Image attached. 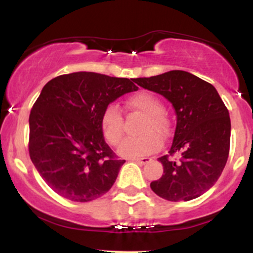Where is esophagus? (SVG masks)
<instances>
[{
    "label": "esophagus",
    "instance_id": "1",
    "mask_svg": "<svg viewBox=\"0 0 253 253\" xmlns=\"http://www.w3.org/2000/svg\"><path fill=\"white\" fill-rule=\"evenodd\" d=\"M133 162H135V163H138V164H146V163H149V162L151 161V158H149V157H143V158H133L132 159Z\"/></svg>",
    "mask_w": 253,
    "mask_h": 253
}]
</instances>
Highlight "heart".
<instances>
[{"instance_id":"obj_1","label":"heart","mask_w":253,"mask_h":253,"mask_svg":"<svg viewBox=\"0 0 253 253\" xmlns=\"http://www.w3.org/2000/svg\"><path fill=\"white\" fill-rule=\"evenodd\" d=\"M127 108L144 115L139 133L143 135L126 138L119 146V153L127 158H136L161 149L162 139L169 132V121L163 113V104L159 98L147 91H139L127 98ZM101 127L106 140L117 145L124 134L123 113L115 104H109L101 117Z\"/></svg>"}]
</instances>
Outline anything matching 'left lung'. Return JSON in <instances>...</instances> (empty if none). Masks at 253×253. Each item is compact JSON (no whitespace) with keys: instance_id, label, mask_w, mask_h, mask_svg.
Listing matches in <instances>:
<instances>
[{"instance_id":"obj_1","label":"left lung","mask_w":253,"mask_h":253,"mask_svg":"<svg viewBox=\"0 0 253 253\" xmlns=\"http://www.w3.org/2000/svg\"><path fill=\"white\" fill-rule=\"evenodd\" d=\"M135 83L163 95L177 115L169 155L158 158L163 175L151 182V189L173 202L201 196L215 184L228 158L231 120L225 103L211 83L187 71L136 78Z\"/></svg>"}]
</instances>
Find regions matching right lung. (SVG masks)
Segmentation results:
<instances>
[{
	"mask_svg": "<svg viewBox=\"0 0 253 253\" xmlns=\"http://www.w3.org/2000/svg\"><path fill=\"white\" fill-rule=\"evenodd\" d=\"M96 72L60 75L43 86L30 114V157L52 190L89 202L114 184L125 161L104 141L101 117L110 102L138 86Z\"/></svg>",
	"mask_w": 253,
	"mask_h": 253,
	"instance_id": "right-lung-1",
	"label": "right lung"
}]
</instances>
